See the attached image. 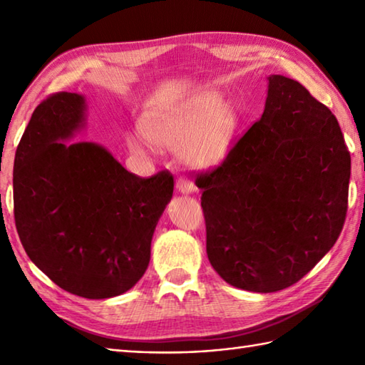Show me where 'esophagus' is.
Wrapping results in <instances>:
<instances>
[{
	"instance_id": "1",
	"label": "esophagus",
	"mask_w": 365,
	"mask_h": 365,
	"mask_svg": "<svg viewBox=\"0 0 365 365\" xmlns=\"http://www.w3.org/2000/svg\"><path fill=\"white\" fill-rule=\"evenodd\" d=\"M175 188L178 192H182V195H191V192L196 191V185L191 180H188V178L180 177V178H177Z\"/></svg>"
}]
</instances>
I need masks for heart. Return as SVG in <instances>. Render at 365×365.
I'll use <instances>...</instances> for the list:
<instances>
[{
    "instance_id": "1",
    "label": "heart",
    "mask_w": 365,
    "mask_h": 365,
    "mask_svg": "<svg viewBox=\"0 0 365 365\" xmlns=\"http://www.w3.org/2000/svg\"><path fill=\"white\" fill-rule=\"evenodd\" d=\"M238 127L234 105L224 103L221 92L208 91L169 110L152 113L141 122V131L150 144L169 149L180 145V160L195 169L218 165L226 157ZM133 152L143 145L127 139Z\"/></svg>"
}]
</instances>
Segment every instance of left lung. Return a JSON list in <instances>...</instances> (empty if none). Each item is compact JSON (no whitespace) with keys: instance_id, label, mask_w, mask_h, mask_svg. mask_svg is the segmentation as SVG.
Listing matches in <instances>:
<instances>
[{"instance_id":"1","label":"left lung","mask_w":365,"mask_h":365,"mask_svg":"<svg viewBox=\"0 0 365 365\" xmlns=\"http://www.w3.org/2000/svg\"><path fill=\"white\" fill-rule=\"evenodd\" d=\"M351 158L328 106L268 76L262 118L200 174L207 255L237 289L271 293L306 276L342 232Z\"/></svg>"}]
</instances>
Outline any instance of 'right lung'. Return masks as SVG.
<instances>
[{"instance_id": "add662e5", "label": "right lung", "mask_w": 365, "mask_h": 365, "mask_svg": "<svg viewBox=\"0 0 365 365\" xmlns=\"http://www.w3.org/2000/svg\"><path fill=\"white\" fill-rule=\"evenodd\" d=\"M84 111L75 92L37 105L15 152L14 218L28 257L54 284L103 299L145 273L174 177H138L102 145L63 143L83 128Z\"/></svg>"}]
</instances>
